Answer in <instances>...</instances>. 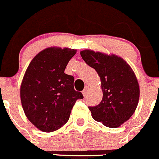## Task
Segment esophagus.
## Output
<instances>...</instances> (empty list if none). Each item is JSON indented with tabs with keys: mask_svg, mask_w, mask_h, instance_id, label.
<instances>
[{
	"mask_svg": "<svg viewBox=\"0 0 159 159\" xmlns=\"http://www.w3.org/2000/svg\"><path fill=\"white\" fill-rule=\"evenodd\" d=\"M88 87L86 86V87H85V88H84V89L83 90V91H82L83 95H84V96H86L87 93H88Z\"/></svg>",
	"mask_w": 159,
	"mask_h": 159,
	"instance_id": "esophagus-1",
	"label": "esophagus"
}]
</instances>
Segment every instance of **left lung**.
Here are the masks:
<instances>
[{
    "instance_id": "1",
    "label": "left lung",
    "mask_w": 159,
    "mask_h": 159,
    "mask_svg": "<svg viewBox=\"0 0 159 159\" xmlns=\"http://www.w3.org/2000/svg\"><path fill=\"white\" fill-rule=\"evenodd\" d=\"M80 53L85 62L96 70L101 81V102L88 107L92 117L107 127H118L131 117L138 105L139 86L136 75L117 56L88 49Z\"/></svg>"
}]
</instances>
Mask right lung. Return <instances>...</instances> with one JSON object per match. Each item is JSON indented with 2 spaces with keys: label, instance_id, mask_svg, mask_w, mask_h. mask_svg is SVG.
<instances>
[{
  "label": "right lung",
  "instance_id": "obj_1",
  "mask_svg": "<svg viewBox=\"0 0 159 159\" xmlns=\"http://www.w3.org/2000/svg\"><path fill=\"white\" fill-rule=\"evenodd\" d=\"M76 50L51 47L38 53L30 63L20 87L23 109L41 131L57 130L68 122L75 102L83 99L74 88V77L64 73Z\"/></svg>",
  "mask_w": 159,
  "mask_h": 159
}]
</instances>
